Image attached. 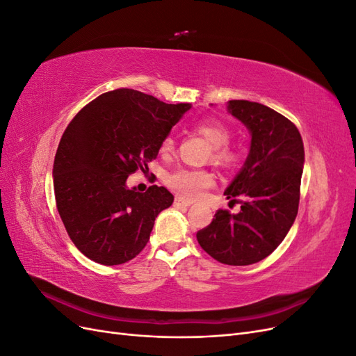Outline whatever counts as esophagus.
<instances>
[{
    "mask_svg": "<svg viewBox=\"0 0 356 356\" xmlns=\"http://www.w3.org/2000/svg\"><path fill=\"white\" fill-rule=\"evenodd\" d=\"M190 204H191L190 202L181 199V197H175V200H174V207L175 208H188Z\"/></svg>",
    "mask_w": 356,
    "mask_h": 356,
    "instance_id": "34e87169",
    "label": "esophagus"
}]
</instances>
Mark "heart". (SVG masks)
<instances>
[{"label":"heart","mask_w":356,"mask_h":356,"mask_svg":"<svg viewBox=\"0 0 356 356\" xmlns=\"http://www.w3.org/2000/svg\"><path fill=\"white\" fill-rule=\"evenodd\" d=\"M195 131L212 145L211 160L213 163L222 168H232L239 163L241 153L234 147L229 145L232 132L227 124H224L221 120H217V118H211V120L199 122L195 126ZM160 149L165 154L172 153V149H174V139L165 138ZM165 182L179 197L195 200L213 186L215 178L212 172L208 169L178 168L169 172L165 178Z\"/></svg>","instance_id":"b5f03b06"}]
</instances>
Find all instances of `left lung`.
<instances>
[{
  "instance_id": "obj_1",
  "label": "left lung",
  "mask_w": 356,
  "mask_h": 356,
  "mask_svg": "<svg viewBox=\"0 0 356 356\" xmlns=\"http://www.w3.org/2000/svg\"><path fill=\"white\" fill-rule=\"evenodd\" d=\"M229 111L252 136L242 170L224 191L241 211L218 209L196 236L217 261L248 266L270 255L297 217L305 148L296 124L263 104L234 99Z\"/></svg>"
}]
</instances>
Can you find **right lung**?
<instances>
[{
    "label": "right lung",
    "instance_id": "right-lung-1",
    "mask_svg": "<svg viewBox=\"0 0 356 356\" xmlns=\"http://www.w3.org/2000/svg\"><path fill=\"white\" fill-rule=\"evenodd\" d=\"M187 110L190 104H165L122 88L83 106L65 129L53 165L56 208L72 243L95 263L135 258L157 215L174 202L165 187L139 193L126 179L148 169Z\"/></svg>",
    "mask_w": 356,
    "mask_h": 356
}]
</instances>
